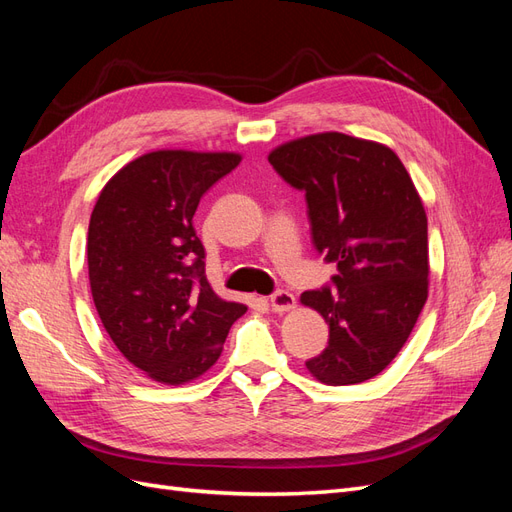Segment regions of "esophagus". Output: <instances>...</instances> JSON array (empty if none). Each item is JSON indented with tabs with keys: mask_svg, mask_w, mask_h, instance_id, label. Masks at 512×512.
I'll return each instance as SVG.
<instances>
[{
	"mask_svg": "<svg viewBox=\"0 0 512 512\" xmlns=\"http://www.w3.org/2000/svg\"><path fill=\"white\" fill-rule=\"evenodd\" d=\"M271 307L273 312H290V309L294 307V303H297V299H294V294L288 292V290H275L271 297Z\"/></svg>",
	"mask_w": 512,
	"mask_h": 512,
	"instance_id": "esophagus-1",
	"label": "esophagus"
}]
</instances>
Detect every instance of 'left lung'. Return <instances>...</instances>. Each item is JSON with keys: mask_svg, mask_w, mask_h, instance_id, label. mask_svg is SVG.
I'll return each mask as SVG.
<instances>
[{"mask_svg": "<svg viewBox=\"0 0 512 512\" xmlns=\"http://www.w3.org/2000/svg\"><path fill=\"white\" fill-rule=\"evenodd\" d=\"M269 162L305 192L316 252L337 265L329 286L301 294L329 324V346L305 365L331 386L374 378L427 301V215L408 170L389 147L339 132L286 143Z\"/></svg>", "mask_w": 512, "mask_h": 512, "instance_id": "1", "label": "left lung"}]
</instances>
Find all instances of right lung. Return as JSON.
<instances>
[{"label":"right lung","instance_id":"right-lung-1","mask_svg":"<svg viewBox=\"0 0 512 512\" xmlns=\"http://www.w3.org/2000/svg\"><path fill=\"white\" fill-rule=\"evenodd\" d=\"M239 162L237 153H145L104 185L91 213L87 265L98 316L119 352L158 382L203 376L247 309L211 290L192 226L200 198Z\"/></svg>","mask_w":512,"mask_h":512}]
</instances>
